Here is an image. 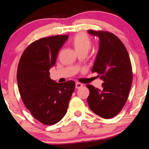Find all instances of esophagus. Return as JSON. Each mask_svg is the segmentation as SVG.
<instances>
[{
    "label": "esophagus",
    "mask_w": 149,
    "mask_h": 149,
    "mask_svg": "<svg viewBox=\"0 0 149 149\" xmlns=\"http://www.w3.org/2000/svg\"><path fill=\"white\" fill-rule=\"evenodd\" d=\"M83 85H83L82 84H81V83L76 82V84H75V88H76V89H79V88L83 87Z\"/></svg>",
    "instance_id": "1"
}]
</instances>
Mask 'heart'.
I'll use <instances>...</instances> for the list:
<instances>
[{
    "mask_svg": "<svg viewBox=\"0 0 149 149\" xmlns=\"http://www.w3.org/2000/svg\"><path fill=\"white\" fill-rule=\"evenodd\" d=\"M72 44L76 52H88L91 47V41L85 33H79L75 35L72 41Z\"/></svg>",
    "mask_w": 149,
    "mask_h": 149,
    "instance_id": "1",
    "label": "heart"
}]
</instances>
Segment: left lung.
I'll list each match as a JSON object with an SVG mask.
<instances>
[{
  "mask_svg": "<svg viewBox=\"0 0 149 149\" xmlns=\"http://www.w3.org/2000/svg\"><path fill=\"white\" fill-rule=\"evenodd\" d=\"M87 32L99 38L92 72H97L104 81L101 89L87 85L89 89L87 102L96 114L110 119L122 110L127 101L133 79L132 64L124 45L114 34L93 30Z\"/></svg>",
  "mask_w": 149,
  "mask_h": 149,
  "instance_id": "8db88e82",
  "label": "left lung"
}]
</instances>
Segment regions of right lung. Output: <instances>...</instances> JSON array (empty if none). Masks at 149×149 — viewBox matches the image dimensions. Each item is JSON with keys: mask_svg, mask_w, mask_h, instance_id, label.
Returning a JSON list of instances; mask_svg holds the SVG:
<instances>
[{"mask_svg": "<svg viewBox=\"0 0 149 149\" xmlns=\"http://www.w3.org/2000/svg\"><path fill=\"white\" fill-rule=\"evenodd\" d=\"M68 35L45 37L29 45L19 60L17 81L22 101L35 119L45 125L61 120L75 89V82L58 84L50 79L49 70Z\"/></svg>", "mask_w": 149, "mask_h": 149, "instance_id": "right-lung-1", "label": "right lung"}]
</instances>
